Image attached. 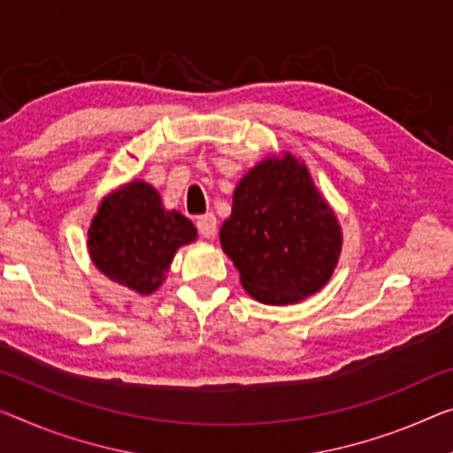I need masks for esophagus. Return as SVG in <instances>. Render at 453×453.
I'll list each match as a JSON object with an SVG mask.
<instances>
[{"mask_svg":"<svg viewBox=\"0 0 453 453\" xmlns=\"http://www.w3.org/2000/svg\"><path fill=\"white\" fill-rule=\"evenodd\" d=\"M217 225H219L217 217H214L212 212L203 214V217H198V220H196L198 231L204 236V239H212V236L217 234Z\"/></svg>","mask_w":453,"mask_h":453,"instance_id":"obj_1","label":"esophagus"}]
</instances>
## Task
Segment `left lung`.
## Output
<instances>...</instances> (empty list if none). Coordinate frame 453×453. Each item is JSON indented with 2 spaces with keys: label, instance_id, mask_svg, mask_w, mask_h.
I'll use <instances>...</instances> for the list:
<instances>
[{
  "label": "left lung",
  "instance_id": "1",
  "mask_svg": "<svg viewBox=\"0 0 453 453\" xmlns=\"http://www.w3.org/2000/svg\"><path fill=\"white\" fill-rule=\"evenodd\" d=\"M220 245L247 294L261 303L285 305L328 283L342 228L305 164L285 154L263 159L236 184Z\"/></svg>",
  "mask_w": 453,
  "mask_h": 453
}]
</instances>
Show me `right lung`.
Wrapping results in <instances>:
<instances>
[{
  "mask_svg": "<svg viewBox=\"0 0 453 453\" xmlns=\"http://www.w3.org/2000/svg\"><path fill=\"white\" fill-rule=\"evenodd\" d=\"M196 226L165 211L154 186L134 180L103 198L88 228V253L109 280L150 296L162 285L176 250L196 241Z\"/></svg>",
  "mask_w": 453,
  "mask_h": 453,
  "instance_id": "right-lung-1",
  "label": "right lung"
}]
</instances>
